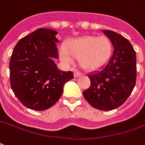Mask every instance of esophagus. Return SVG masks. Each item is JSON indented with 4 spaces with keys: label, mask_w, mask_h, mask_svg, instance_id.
I'll list each match as a JSON object with an SVG mask.
<instances>
[{
    "label": "esophagus",
    "mask_w": 145,
    "mask_h": 145,
    "mask_svg": "<svg viewBox=\"0 0 145 145\" xmlns=\"http://www.w3.org/2000/svg\"><path fill=\"white\" fill-rule=\"evenodd\" d=\"M74 78H78L80 76H82V74L78 71H74Z\"/></svg>",
    "instance_id": "obj_1"
}]
</instances>
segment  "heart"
<instances>
[{"label": "heart", "mask_w": 145, "mask_h": 145, "mask_svg": "<svg viewBox=\"0 0 145 145\" xmlns=\"http://www.w3.org/2000/svg\"><path fill=\"white\" fill-rule=\"evenodd\" d=\"M59 58L65 65H71L74 58H78L80 67L87 71H93L104 67L111 57L112 45L105 36H86L73 39L67 48L60 45Z\"/></svg>", "instance_id": "heart-1"}]
</instances>
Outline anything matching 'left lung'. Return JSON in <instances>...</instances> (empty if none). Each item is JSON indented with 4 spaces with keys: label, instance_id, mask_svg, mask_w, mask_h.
I'll return each instance as SVG.
<instances>
[{
    "label": "left lung",
    "instance_id": "obj_1",
    "mask_svg": "<svg viewBox=\"0 0 145 145\" xmlns=\"http://www.w3.org/2000/svg\"><path fill=\"white\" fill-rule=\"evenodd\" d=\"M110 39L113 52L101 69L88 74L89 88L83 96L93 108L111 111L118 108L132 93L136 84V52L125 37L114 31L103 30Z\"/></svg>",
    "mask_w": 145,
    "mask_h": 145
}]
</instances>
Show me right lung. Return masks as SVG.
Here are the masks:
<instances>
[{
  "label": "right lung",
  "mask_w": 145,
  "mask_h": 145,
  "mask_svg": "<svg viewBox=\"0 0 145 145\" xmlns=\"http://www.w3.org/2000/svg\"><path fill=\"white\" fill-rule=\"evenodd\" d=\"M57 31L39 28L18 41L10 59V83L14 93L27 108L44 111L61 97L63 86L74 78L63 71L54 59L59 58Z\"/></svg>",
  "instance_id": "obj_1"
}]
</instances>
